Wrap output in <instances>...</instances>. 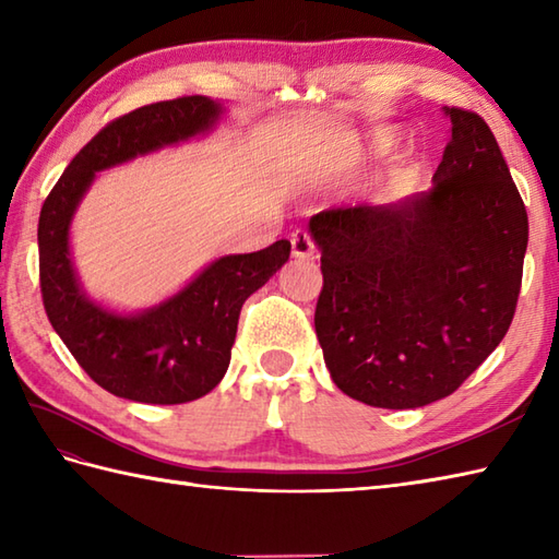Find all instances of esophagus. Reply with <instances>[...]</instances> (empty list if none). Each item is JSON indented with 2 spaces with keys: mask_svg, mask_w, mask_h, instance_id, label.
Returning <instances> with one entry per match:
<instances>
[{
  "mask_svg": "<svg viewBox=\"0 0 559 559\" xmlns=\"http://www.w3.org/2000/svg\"><path fill=\"white\" fill-rule=\"evenodd\" d=\"M290 247H293V257H298V259L314 257V242L307 230H295L290 235Z\"/></svg>",
  "mask_w": 559,
  "mask_h": 559,
  "instance_id": "34e87169",
  "label": "esophagus"
}]
</instances>
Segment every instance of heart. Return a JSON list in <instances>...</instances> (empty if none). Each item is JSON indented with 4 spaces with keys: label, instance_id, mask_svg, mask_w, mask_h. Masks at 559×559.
<instances>
[{
    "label": "heart",
    "instance_id": "obj_1",
    "mask_svg": "<svg viewBox=\"0 0 559 559\" xmlns=\"http://www.w3.org/2000/svg\"><path fill=\"white\" fill-rule=\"evenodd\" d=\"M386 146H389V141L384 136L374 139V151H386Z\"/></svg>",
    "mask_w": 559,
    "mask_h": 559
}]
</instances>
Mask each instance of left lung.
Instances as JSON below:
<instances>
[{
  "instance_id": "obj_1",
  "label": "left lung",
  "mask_w": 559,
  "mask_h": 559,
  "mask_svg": "<svg viewBox=\"0 0 559 559\" xmlns=\"http://www.w3.org/2000/svg\"><path fill=\"white\" fill-rule=\"evenodd\" d=\"M451 139L435 185L389 206L310 218L324 286L314 331L334 384L374 408L444 399L514 319L528 216L480 115L444 108Z\"/></svg>"
}]
</instances>
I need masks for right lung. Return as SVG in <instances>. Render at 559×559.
<instances>
[{"label": "right lung", "instance_id": "add662e5", "mask_svg": "<svg viewBox=\"0 0 559 559\" xmlns=\"http://www.w3.org/2000/svg\"><path fill=\"white\" fill-rule=\"evenodd\" d=\"M221 103L182 96L117 117L83 146L47 194L38 221L40 293L47 319L93 382L139 403L206 396L230 365L245 300L290 257L278 240L252 254H228L173 298L139 314H117L86 298L69 252V225L96 173L204 134Z\"/></svg>", "mask_w": 559, "mask_h": 559}]
</instances>
